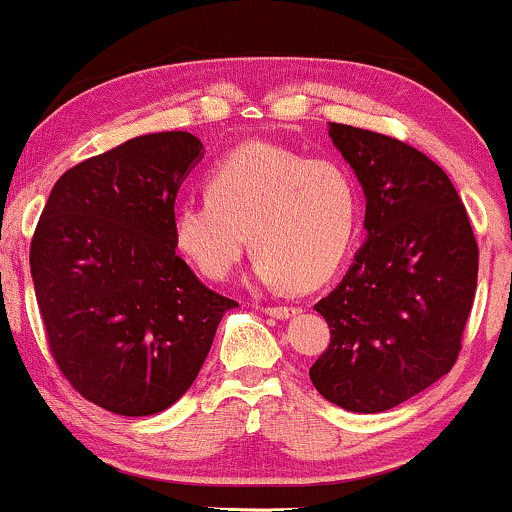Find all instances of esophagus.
<instances>
[{"instance_id": "1", "label": "esophagus", "mask_w": 512, "mask_h": 512, "mask_svg": "<svg viewBox=\"0 0 512 512\" xmlns=\"http://www.w3.org/2000/svg\"><path fill=\"white\" fill-rule=\"evenodd\" d=\"M263 311H266L270 318H289V315H294L296 311H299V308H294V306H266L263 308Z\"/></svg>"}]
</instances>
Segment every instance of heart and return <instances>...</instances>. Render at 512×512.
I'll return each instance as SVG.
<instances>
[{"mask_svg":"<svg viewBox=\"0 0 512 512\" xmlns=\"http://www.w3.org/2000/svg\"><path fill=\"white\" fill-rule=\"evenodd\" d=\"M358 227V187L337 161L266 142L242 144L211 168L206 199L173 211L170 235L208 280H225L246 249L268 285L311 289L337 273Z\"/></svg>","mask_w":512,"mask_h":512,"instance_id":"b5f03b06","label":"heart"}]
</instances>
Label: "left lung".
Segmentation results:
<instances>
[{
  "instance_id": "1",
  "label": "left lung",
  "mask_w": 512,
  "mask_h": 512,
  "mask_svg": "<svg viewBox=\"0 0 512 512\" xmlns=\"http://www.w3.org/2000/svg\"><path fill=\"white\" fill-rule=\"evenodd\" d=\"M365 194L368 242L315 304L330 346L313 387L351 413H382L453 368L477 292L479 249L449 175L410 144L330 123Z\"/></svg>"
}]
</instances>
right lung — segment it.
<instances>
[{
	"label": "right lung",
	"instance_id": "add662e5",
	"mask_svg": "<svg viewBox=\"0 0 512 512\" xmlns=\"http://www.w3.org/2000/svg\"><path fill=\"white\" fill-rule=\"evenodd\" d=\"M204 156L189 132L132 137L56 180L30 242V273L61 375L116 415H154L197 380L237 301L175 254L170 218Z\"/></svg>",
	"mask_w": 512,
	"mask_h": 512
}]
</instances>
